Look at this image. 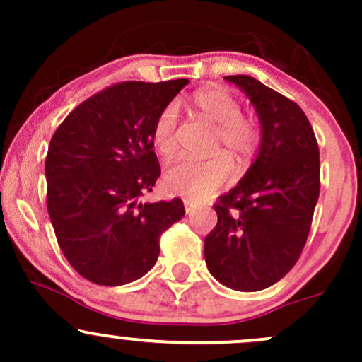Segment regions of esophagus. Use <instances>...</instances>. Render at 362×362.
Returning a JSON list of instances; mask_svg holds the SVG:
<instances>
[{
    "label": "esophagus",
    "mask_w": 362,
    "mask_h": 362,
    "mask_svg": "<svg viewBox=\"0 0 362 362\" xmlns=\"http://www.w3.org/2000/svg\"><path fill=\"white\" fill-rule=\"evenodd\" d=\"M184 206H185V211H187L189 215H192L194 211H198V204H196L194 202H191V199H184Z\"/></svg>",
    "instance_id": "1"
}]
</instances>
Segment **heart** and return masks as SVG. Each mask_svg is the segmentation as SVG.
Returning a JSON list of instances; mask_svg holds the SVG:
<instances>
[{"mask_svg": "<svg viewBox=\"0 0 362 362\" xmlns=\"http://www.w3.org/2000/svg\"><path fill=\"white\" fill-rule=\"evenodd\" d=\"M192 105L204 119L215 126L211 152H218L208 159L178 158L164 173V185L173 194L191 199H204L224 187L235 173L230 156L243 160L250 158L259 144L257 124L242 113V103L231 90L224 87H210L194 93ZM178 112L175 105H168L156 117L152 126V144L164 158L177 151ZM226 151V155L221 152Z\"/></svg>", "mask_w": 362, "mask_h": 362, "instance_id": "b5f03b06", "label": "heart"}]
</instances>
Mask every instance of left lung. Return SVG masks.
Returning <instances> with one entry per match:
<instances>
[{"instance_id": "8db88e82", "label": "left lung", "mask_w": 362, "mask_h": 362, "mask_svg": "<svg viewBox=\"0 0 362 362\" xmlns=\"http://www.w3.org/2000/svg\"><path fill=\"white\" fill-rule=\"evenodd\" d=\"M224 78L250 98L262 136L245 177L214 204L204 259L218 282L254 293L286 276L305 249L320 191L319 145L293 100L249 75Z\"/></svg>"}]
</instances>
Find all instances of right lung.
<instances>
[{
    "label": "right lung",
    "instance_id": "add662e5",
    "mask_svg": "<svg viewBox=\"0 0 362 362\" xmlns=\"http://www.w3.org/2000/svg\"><path fill=\"white\" fill-rule=\"evenodd\" d=\"M119 82L61 122L45 159L47 210L57 243L78 275L124 286L156 264L160 235L185 214L182 199L140 203L160 175L156 117L187 86Z\"/></svg>",
    "mask_w": 362,
    "mask_h": 362
}]
</instances>
